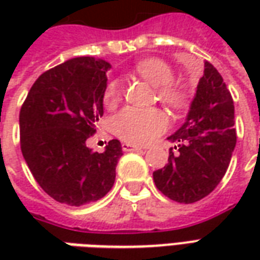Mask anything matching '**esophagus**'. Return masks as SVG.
I'll use <instances>...</instances> for the list:
<instances>
[{
    "label": "esophagus",
    "instance_id": "esophagus-1",
    "mask_svg": "<svg viewBox=\"0 0 260 260\" xmlns=\"http://www.w3.org/2000/svg\"><path fill=\"white\" fill-rule=\"evenodd\" d=\"M142 147L136 146V145H132V143H122V150L124 152H134V150H141Z\"/></svg>",
    "mask_w": 260,
    "mask_h": 260
}]
</instances>
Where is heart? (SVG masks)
Listing matches in <instances>:
<instances>
[{"mask_svg": "<svg viewBox=\"0 0 260 260\" xmlns=\"http://www.w3.org/2000/svg\"><path fill=\"white\" fill-rule=\"evenodd\" d=\"M138 74L146 79L150 85L157 87L160 99L175 108L185 104L184 91L173 86L174 72L167 62L158 58H149L142 61L136 67ZM121 97V86L118 82H110L104 90V104L113 107ZM169 125L167 115L157 108H136L126 107L119 111L113 119L114 132L131 143H146L156 136L163 134Z\"/></svg>", "mask_w": 260, "mask_h": 260, "instance_id": "heart-1", "label": "heart"}]
</instances>
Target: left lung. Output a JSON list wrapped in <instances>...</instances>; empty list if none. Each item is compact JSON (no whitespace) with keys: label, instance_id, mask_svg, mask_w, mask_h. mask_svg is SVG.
I'll use <instances>...</instances> for the list:
<instances>
[{"label":"left lung","instance_id":"obj_1","mask_svg":"<svg viewBox=\"0 0 260 260\" xmlns=\"http://www.w3.org/2000/svg\"><path fill=\"white\" fill-rule=\"evenodd\" d=\"M167 139L177 146L164 169L153 173L154 184L171 201H201L221 181L237 143L234 102L210 62H205L185 122Z\"/></svg>","mask_w":260,"mask_h":260}]
</instances>
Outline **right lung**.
<instances>
[{"label": "right lung", "mask_w": 260, "mask_h": 260, "mask_svg": "<svg viewBox=\"0 0 260 260\" xmlns=\"http://www.w3.org/2000/svg\"><path fill=\"white\" fill-rule=\"evenodd\" d=\"M110 68L94 57L68 59L39 76L20 108L22 154L37 184L59 203L87 205L114 185L119 141L108 142L103 153L86 145L104 113Z\"/></svg>", "instance_id": "right-lung-1"}]
</instances>
